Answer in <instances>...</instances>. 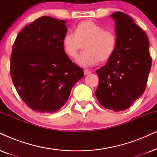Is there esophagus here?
I'll list each match as a JSON object with an SVG mask.
<instances>
[{
	"mask_svg": "<svg viewBox=\"0 0 157 157\" xmlns=\"http://www.w3.org/2000/svg\"><path fill=\"white\" fill-rule=\"evenodd\" d=\"M90 73H91V71L88 70V69H84V75H90Z\"/></svg>",
	"mask_w": 157,
	"mask_h": 157,
	"instance_id": "1",
	"label": "esophagus"
}]
</instances>
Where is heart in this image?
Segmentation results:
<instances>
[{"label":"heart","mask_w":157,"mask_h":157,"mask_svg":"<svg viewBox=\"0 0 157 157\" xmlns=\"http://www.w3.org/2000/svg\"><path fill=\"white\" fill-rule=\"evenodd\" d=\"M85 51L76 59L82 67L96 65L100 61L109 60L117 45V36L112 30L91 20L81 21L75 27V33H67L63 38V46L67 54L76 58L84 48Z\"/></svg>","instance_id":"obj_1"}]
</instances>
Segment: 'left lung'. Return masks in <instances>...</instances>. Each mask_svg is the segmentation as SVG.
<instances>
[{
	"label": "left lung",
	"mask_w": 157,
	"mask_h": 157,
	"mask_svg": "<svg viewBox=\"0 0 157 157\" xmlns=\"http://www.w3.org/2000/svg\"><path fill=\"white\" fill-rule=\"evenodd\" d=\"M115 21L116 48L104 67L97 69V100L105 109L125 110L144 93L151 67L149 41L131 17L117 11Z\"/></svg>",
	"instance_id": "obj_1"
}]
</instances>
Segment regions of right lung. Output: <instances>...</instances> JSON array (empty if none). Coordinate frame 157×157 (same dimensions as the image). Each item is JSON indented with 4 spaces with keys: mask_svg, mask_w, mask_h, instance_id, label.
<instances>
[{
    "mask_svg": "<svg viewBox=\"0 0 157 157\" xmlns=\"http://www.w3.org/2000/svg\"><path fill=\"white\" fill-rule=\"evenodd\" d=\"M66 21L41 17L19 33L11 55V77L18 94L31 109L59 111L72 88L84 76L63 46Z\"/></svg>",
    "mask_w": 157,
    "mask_h": 157,
    "instance_id": "add662e5",
    "label": "right lung"
}]
</instances>
